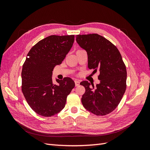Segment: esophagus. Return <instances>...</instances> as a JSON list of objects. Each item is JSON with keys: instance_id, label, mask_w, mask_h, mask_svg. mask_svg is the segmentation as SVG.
Listing matches in <instances>:
<instances>
[{"instance_id": "obj_1", "label": "esophagus", "mask_w": 150, "mask_h": 150, "mask_svg": "<svg viewBox=\"0 0 150 150\" xmlns=\"http://www.w3.org/2000/svg\"><path fill=\"white\" fill-rule=\"evenodd\" d=\"M74 83H75V86H79V81H74Z\"/></svg>"}]
</instances>
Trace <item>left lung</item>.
<instances>
[{
    "label": "left lung",
    "mask_w": 150,
    "mask_h": 150,
    "mask_svg": "<svg viewBox=\"0 0 150 150\" xmlns=\"http://www.w3.org/2000/svg\"><path fill=\"white\" fill-rule=\"evenodd\" d=\"M76 41L85 49L88 57V67L99 71L100 83L96 88L90 87L88 81L80 83L86 91L81 98L83 106L97 116L110 114L118 106L126 89L127 72L119 50L98 34L77 35Z\"/></svg>",
    "instance_id": "obj_1"
}]
</instances>
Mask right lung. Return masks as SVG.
Listing matches in <instances>:
<instances>
[{
  "instance_id": "right-lung-1",
  "label": "right lung",
  "mask_w": 150,
  "mask_h": 150,
  "mask_svg": "<svg viewBox=\"0 0 150 150\" xmlns=\"http://www.w3.org/2000/svg\"><path fill=\"white\" fill-rule=\"evenodd\" d=\"M74 41V35H52L30 49L22 66V91L29 106L37 114L51 117L64 108L68 95L74 88L70 78L52 82L54 67L61 64Z\"/></svg>"
}]
</instances>
